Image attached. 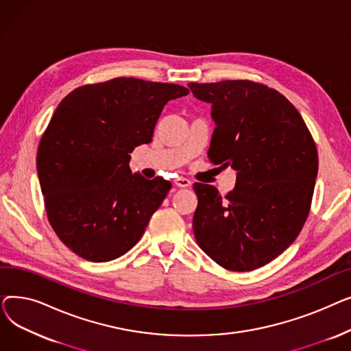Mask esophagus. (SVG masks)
I'll return each instance as SVG.
<instances>
[{"mask_svg":"<svg viewBox=\"0 0 351 351\" xmlns=\"http://www.w3.org/2000/svg\"><path fill=\"white\" fill-rule=\"evenodd\" d=\"M175 185L178 188H189L192 185V182L186 178H178V179H175Z\"/></svg>","mask_w":351,"mask_h":351,"instance_id":"esophagus-1","label":"esophagus"}]
</instances>
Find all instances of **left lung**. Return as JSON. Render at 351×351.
I'll list each match as a JSON object with an SVG mask.
<instances>
[{"instance_id": "1", "label": "left lung", "mask_w": 351, "mask_h": 351, "mask_svg": "<svg viewBox=\"0 0 351 351\" xmlns=\"http://www.w3.org/2000/svg\"><path fill=\"white\" fill-rule=\"evenodd\" d=\"M188 86L212 104L210 162L237 172L225 197L210 185H193L196 242L228 270L259 269L303 229L319 169L316 143L299 110L267 85L234 80Z\"/></svg>"}]
</instances>
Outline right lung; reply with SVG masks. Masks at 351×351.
<instances>
[{"label": "right lung", "mask_w": 351, "mask_h": 351, "mask_svg": "<svg viewBox=\"0 0 351 351\" xmlns=\"http://www.w3.org/2000/svg\"><path fill=\"white\" fill-rule=\"evenodd\" d=\"M189 94L176 84L114 78L82 85L55 109L36 152L49 225L89 262L131 250L172 183L129 168L136 146L152 141L163 106Z\"/></svg>", "instance_id": "right-lung-1"}]
</instances>
